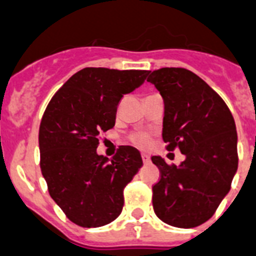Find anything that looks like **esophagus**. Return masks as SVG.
<instances>
[{"mask_svg":"<svg viewBox=\"0 0 256 256\" xmlns=\"http://www.w3.org/2000/svg\"><path fill=\"white\" fill-rule=\"evenodd\" d=\"M141 158H142L144 164H149V162H150V157H149L148 154L142 153V154H141Z\"/></svg>","mask_w":256,"mask_h":256,"instance_id":"1","label":"esophagus"}]
</instances>
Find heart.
Here are the masks:
<instances>
[{
  "instance_id": "b5f03b06",
  "label": "heart",
  "mask_w": 256,
  "mask_h": 256,
  "mask_svg": "<svg viewBox=\"0 0 256 256\" xmlns=\"http://www.w3.org/2000/svg\"><path fill=\"white\" fill-rule=\"evenodd\" d=\"M130 141L133 145H136L140 149H148L152 145V134L146 130H140V132L133 133L130 136Z\"/></svg>"
}]
</instances>
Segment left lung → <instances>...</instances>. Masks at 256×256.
I'll return each instance as SVG.
<instances>
[{
  "label": "left lung",
  "mask_w": 256,
  "mask_h": 256,
  "mask_svg": "<svg viewBox=\"0 0 256 256\" xmlns=\"http://www.w3.org/2000/svg\"><path fill=\"white\" fill-rule=\"evenodd\" d=\"M164 102L162 138L168 152L186 156L179 166L153 156L161 178L153 188V208L171 226L195 228L214 214L230 191L238 168L237 130L224 99L184 68L149 72Z\"/></svg>",
  "instance_id": "8db88e82"
}]
</instances>
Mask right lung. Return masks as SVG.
Returning a JSON list of instances; mask_svg holds the SVG:
<instances>
[{"label": "right lung", "instance_id": "1", "mask_svg": "<svg viewBox=\"0 0 256 256\" xmlns=\"http://www.w3.org/2000/svg\"><path fill=\"white\" fill-rule=\"evenodd\" d=\"M149 70L85 68L52 96L39 128L40 168L48 192L72 222L98 228L118 218L126 186L142 166L140 152L119 146L99 156L100 133L115 126L124 94L142 85Z\"/></svg>", "mask_w": 256, "mask_h": 256}]
</instances>
